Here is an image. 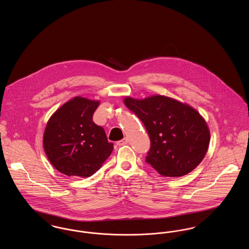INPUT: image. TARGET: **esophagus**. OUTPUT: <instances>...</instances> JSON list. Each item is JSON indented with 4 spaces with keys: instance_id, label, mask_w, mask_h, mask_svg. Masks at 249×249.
<instances>
[{
    "instance_id": "1",
    "label": "esophagus",
    "mask_w": 249,
    "mask_h": 249,
    "mask_svg": "<svg viewBox=\"0 0 249 249\" xmlns=\"http://www.w3.org/2000/svg\"><path fill=\"white\" fill-rule=\"evenodd\" d=\"M128 142H129L128 138H126V137H125V138H123L122 140H120V141H119V142H117V144L119 145V146H121V145H125V144H127Z\"/></svg>"
}]
</instances>
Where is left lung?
I'll use <instances>...</instances> for the list:
<instances>
[{
  "mask_svg": "<svg viewBox=\"0 0 249 249\" xmlns=\"http://www.w3.org/2000/svg\"><path fill=\"white\" fill-rule=\"evenodd\" d=\"M124 104L147 130L151 146L146 162L160 176L183 177L201 163L209 147L210 130L195 108L163 95L128 96Z\"/></svg>",
  "mask_w": 249,
  "mask_h": 249,
  "instance_id": "obj_1",
  "label": "left lung"
}]
</instances>
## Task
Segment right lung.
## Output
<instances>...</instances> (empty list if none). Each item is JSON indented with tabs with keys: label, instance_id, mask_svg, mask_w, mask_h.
<instances>
[{
	"label": "right lung",
	"instance_id": "right-lung-1",
	"mask_svg": "<svg viewBox=\"0 0 249 249\" xmlns=\"http://www.w3.org/2000/svg\"><path fill=\"white\" fill-rule=\"evenodd\" d=\"M100 101L73 97L48 119L43 146L51 164L67 177L88 178L100 169L113 151L93 113Z\"/></svg>",
	"mask_w": 249,
	"mask_h": 249
}]
</instances>
